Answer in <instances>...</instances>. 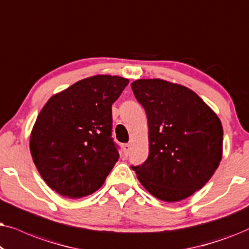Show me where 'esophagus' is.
<instances>
[{
    "label": "esophagus",
    "instance_id": "obj_1",
    "mask_svg": "<svg viewBox=\"0 0 249 249\" xmlns=\"http://www.w3.org/2000/svg\"><path fill=\"white\" fill-rule=\"evenodd\" d=\"M123 150H124V155L125 156H128L130 155V151H131V144L130 143H125L123 145Z\"/></svg>",
    "mask_w": 249,
    "mask_h": 249
}]
</instances>
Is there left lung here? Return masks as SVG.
<instances>
[{
	"mask_svg": "<svg viewBox=\"0 0 249 249\" xmlns=\"http://www.w3.org/2000/svg\"><path fill=\"white\" fill-rule=\"evenodd\" d=\"M131 88L144 108L149 126V156L132 170L158 199H185L203 188L218 167L223 143L221 121L185 86L138 79Z\"/></svg>",
	"mask_w": 249,
	"mask_h": 249,
	"instance_id": "left-lung-1",
	"label": "left lung"
}]
</instances>
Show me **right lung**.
Masks as SVG:
<instances>
[{
  "label": "right lung",
  "mask_w": 249,
  "mask_h": 249,
  "mask_svg": "<svg viewBox=\"0 0 249 249\" xmlns=\"http://www.w3.org/2000/svg\"><path fill=\"white\" fill-rule=\"evenodd\" d=\"M128 79L97 75L53 95L31 134L35 166L52 190L68 198L93 194L118 160L111 106Z\"/></svg>",
  "instance_id": "add662e5"
}]
</instances>
